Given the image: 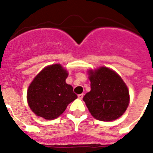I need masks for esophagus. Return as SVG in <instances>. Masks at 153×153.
Segmentation results:
<instances>
[{"label": "esophagus", "mask_w": 153, "mask_h": 153, "mask_svg": "<svg viewBox=\"0 0 153 153\" xmlns=\"http://www.w3.org/2000/svg\"><path fill=\"white\" fill-rule=\"evenodd\" d=\"M78 98H79V99H82V98H83V94H79V95H78Z\"/></svg>", "instance_id": "34e87169"}]
</instances>
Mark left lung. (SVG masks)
Instances as JSON below:
<instances>
[{"instance_id":"left-lung-1","label":"left lung","mask_w":153,"mask_h":153,"mask_svg":"<svg viewBox=\"0 0 153 153\" xmlns=\"http://www.w3.org/2000/svg\"><path fill=\"white\" fill-rule=\"evenodd\" d=\"M91 91L83 101L91 115L99 121H111L122 116L129 103L128 87L112 69L101 67L89 70Z\"/></svg>"}]
</instances>
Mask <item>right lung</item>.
<instances>
[{"label":"right lung","instance_id":"1","mask_svg":"<svg viewBox=\"0 0 153 153\" xmlns=\"http://www.w3.org/2000/svg\"><path fill=\"white\" fill-rule=\"evenodd\" d=\"M68 72L59 63L42 70L28 86L27 100L36 116L46 120L57 118L78 96L66 83Z\"/></svg>","mask_w":153,"mask_h":153}]
</instances>
